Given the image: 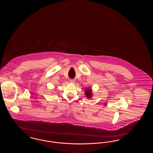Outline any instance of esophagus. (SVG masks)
Segmentation results:
<instances>
[{"label": "esophagus", "instance_id": "1", "mask_svg": "<svg viewBox=\"0 0 153 153\" xmlns=\"http://www.w3.org/2000/svg\"><path fill=\"white\" fill-rule=\"evenodd\" d=\"M70 82L71 83H72V84H74L75 83V80H74V79H71V80H70Z\"/></svg>", "mask_w": 153, "mask_h": 153}]
</instances>
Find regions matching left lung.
<instances>
[{
	"instance_id": "1",
	"label": "left lung",
	"mask_w": 153,
	"mask_h": 153,
	"mask_svg": "<svg viewBox=\"0 0 153 153\" xmlns=\"http://www.w3.org/2000/svg\"><path fill=\"white\" fill-rule=\"evenodd\" d=\"M85 92V96L87 97V99H91L92 97V96H93V93H92V90L91 88H85V90L84 91Z\"/></svg>"
}]
</instances>
